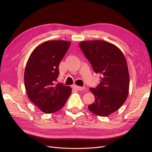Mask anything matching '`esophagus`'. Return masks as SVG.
Returning <instances> with one entry per match:
<instances>
[{
  "mask_svg": "<svg viewBox=\"0 0 152 152\" xmlns=\"http://www.w3.org/2000/svg\"><path fill=\"white\" fill-rule=\"evenodd\" d=\"M73 87H74L75 89H76V90H78V91H83V90L85 89L84 87H80V86H76V85H74Z\"/></svg>",
  "mask_w": 152,
  "mask_h": 152,
  "instance_id": "obj_1",
  "label": "esophagus"
}]
</instances>
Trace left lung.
Listing matches in <instances>:
<instances>
[{"instance_id":"1","label":"left lung","mask_w":152,"mask_h":152,"mask_svg":"<svg viewBox=\"0 0 152 152\" xmlns=\"http://www.w3.org/2000/svg\"><path fill=\"white\" fill-rule=\"evenodd\" d=\"M79 45L93 70L101 75L97 87L90 88L95 102L88 108L95 115L107 116L120 108L128 95L129 75L126 58L118 47L102 40L83 41Z\"/></svg>"}]
</instances>
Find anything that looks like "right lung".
Segmentation results:
<instances>
[{
  "label": "right lung",
  "mask_w": 152,
  "mask_h": 152,
  "mask_svg": "<svg viewBox=\"0 0 152 152\" xmlns=\"http://www.w3.org/2000/svg\"><path fill=\"white\" fill-rule=\"evenodd\" d=\"M71 42L47 41L33 50L27 61L24 81L29 99L45 113L60 110L71 94L69 86L57 83L59 65Z\"/></svg>",
  "instance_id": "1"
}]
</instances>
